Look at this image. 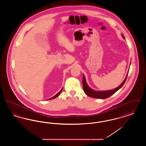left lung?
Listing matches in <instances>:
<instances>
[{
  "label": "left lung",
  "mask_w": 146,
  "mask_h": 146,
  "mask_svg": "<svg viewBox=\"0 0 146 146\" xmlns=\"http://www.w3.org/2000/svg\"><path fill=\"white\" fill-rule=\"evenodd\" d=\"M122 36L123 38L125 39V37L124 35H122ZM129 73V72H128ZM128 73L126 76L123 82L121 84L118 88L111 90L108 91H95L92 90L88 86V85L86 83L85 77L83 75V90L85 92V93L89 96V97H93V98H100V99H105L108 97H110L113 94H114L115 92H116L117 91L120 89L125 83V81L127 79V76L128 75Z\"/></svg>",
  "instance_id": "1"
}]
</instances>
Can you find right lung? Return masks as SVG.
Listing matches in <instances>:
<instances>
[{"label": "right lung", "mask_w": 146, "mask_h": 146, "mask_svg": "<svg viewBox=\"0 0 146 146\" xmlns=\"http://www.w3.org/2000/svg\"><path fill=\"white\" fill-rule=\"evenodd\" d=\"M63 89H62L56 95H55L54 96H53L52 97H51V98H49V99H48V100H52V99H54V98H55L56 97H57L60 94H61V92H62V91Z\"/></svg>", "instance_id": "right-lung-1"}]
</instances>
